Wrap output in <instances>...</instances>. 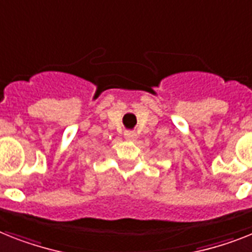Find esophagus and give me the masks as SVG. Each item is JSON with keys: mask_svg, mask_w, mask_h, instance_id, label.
I'll return each mask as SVG.
<instances>
[{"mask_svg": "<svg viewBox=\"0 0 252 252\" xmlns=\"http://www.w3.org/2000/svg\"><path fill=\"white\" fill-rule=\"evenodd\" d=\"M125 138L130 141H134V140H136L138 135H136V132H135V131H125Z\"/></svg>", "mask_w": 252, "mask_h": 252, "instance_id": "obj_1", "label": "esophagus"}]
</instances>
